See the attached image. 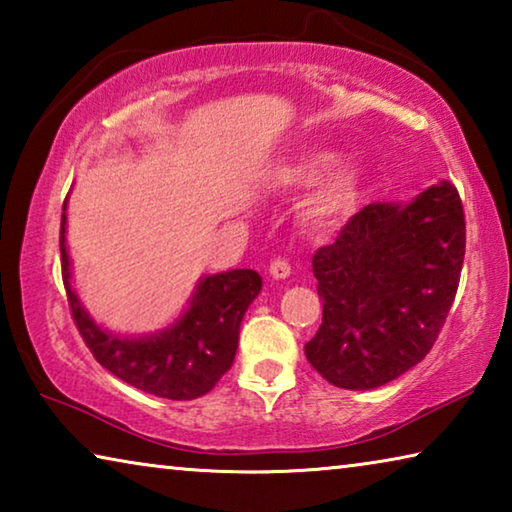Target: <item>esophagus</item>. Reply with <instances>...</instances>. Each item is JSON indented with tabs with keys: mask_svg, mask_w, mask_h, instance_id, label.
Listing matches in <instances>:
<instances>
[{
	"mask_svg": "<svg viewBox=\"0 0 512 512\" xmlns=\"http://www.w3.org/2000/svg\"><path fill=\"white\" fill-rule=\"evenodd\" d=\"M268 271H271V275L275 277V280H284V277H289V275H291V264H289V259H284V257H277V259H273V262H271V268H268Z\"/></svg>",
	"mask_w": 512,
	"mask_h": 512,
	"instance_id": "1",
	"label": "esophagus"
}]
</instances>
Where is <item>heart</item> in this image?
Segmentation results:
<instances>
[{"label": "heart", "mask_w": 512, "mask_h": 512, "mask_svg": "<svg viewBox=\"0 0 512 512\" xmlns=\"http://www.w3.org/2000/svg\"><path fill=\"white\" fill-rule=\"evenodd\" d=\"M332 162V155L329 153H314L302 158L296 167L289 171L293 183L307 185L314 183V180L325 171L327 164ZM361 189V171L352 164H345V167L334 169L329 173L327 180L320 187V192L314 201V212L320 216H332L341 214L343 210L357 201Z\"/></svg>", "instance_id": "obj_1"}]
</instances>
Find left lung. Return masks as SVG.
I'll return each mask as SVG.
<instances>
[{"mask_svg": "<svg viewBox=\"0 0 512 512\" xmlns=\"http://www.w3.org/2000/svg\"><path fill=\"white\" fill-rule=\"evenodd\" d=\"M465 214L443 180L409 205L372 203L320 246L311 266L323 323L307 361L348 391L384 386L427 357L456 298Z\"/></svg>", "mask_w": 512, "mask_h": 512, "instance_id": "1", "label": "left lung"}]
</instances>
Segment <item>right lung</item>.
Instances as JSON below:
<instances>
[{
  "mask_svg": "<svg viewBox=\"0 0 512 512\" xmlns=\"http://www.w3.org/2000/svg\"><path fill=\"white\" fill-rule=\"evenodd\" d=\"M60 268L69 311L92 357L126 384L167 400H196L210 393L230 370L241 318L262 289V277L250 268L210 275L198 282L192 305L176 325L146 339H121L94 325L69 284L65 205L60 219Z\"/></svg>",
  "mask_w": 512,
  "mask_h": 512,
  "instance_id": "obj_1",
  "label": "right lung"
}]
</instances>
